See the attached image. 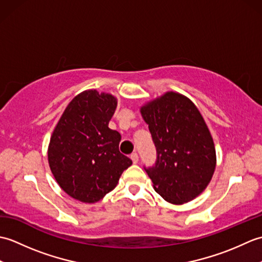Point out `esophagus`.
Segmentation results:
<instances>
[{
    "mask_svg": "<svg viewBox=\"0 0 262 262\" xmlns=\"http://www.w3.org/2000/svg\"><path fill=\"white\" fill-rule=\"evenodd\" d=\"M130 159H132V161H133V163L136 164V163L138 162V155H137V153H133V154L130 155Z\"/></svg>",
    "mask_w": 262,
    "mask_h": 262,
    "instance_id": "34e87169",
    "label": "esophagus"
}]
</instances>
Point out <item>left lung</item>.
<instances>
[{"label":"left lung","mask_w":262,"mask_h":262,"mask_svg":"<svg viewBox=\"0 0 262 262\" xmlns=\"http://www.w3.org/2000/svg\"><path fill=\"white\" fill-rule=\"evenodd\" d=\"M157 147V162L144 168L154 190L181 205L202 193L213 178L216 152L207 125L190 99L166 92L141 108Z\"/></svg>","instance_id":"left-lung-1"}]
</instances>
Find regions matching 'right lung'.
<instances>
[{"mask_svg": "<svg viewBox=\"0 0 262 262\" xmlns=\"http://www.w3.org/2000/svg\"><path fill=\"white\" fill-rule=\"evenodd\" d=\"M116 107L109 93L83 91L66 107L51 137L48 163L55 180L82 203H97L114 190L133 163L119 152V133L108 127Z\"/></svg>", "mask_w": 262, "mask_h": 262, "instance_id": "add662e5", "label": "right lung"}]
</instances>
